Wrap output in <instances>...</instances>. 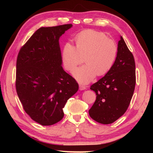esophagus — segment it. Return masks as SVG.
<instances>
[{"instance_id": "34e87169", "label": "esophagus", "mask_w": 153, "mask_h": 153, "mask_svg": "<svg viewBox=\"0 0 153 153\" xmlns=\"http://www.w3.org/2000/svg\"><path fill=\"white\" fill-rule=\"evenodd\" d=\"M79 90H85V89H86V88H87L86 86H83V85H81V84H79Z\"/></svg>"}]
</instances>
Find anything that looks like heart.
<instances>
[{"label": "heart", "mask_w": 153, "mask_h": 153, "mask_svg": "<svg viewBox=\"0 0 153 153\" xmlns=\"http://www.w3.org/2000/svg\"><path fill=\"white\" fill-rule=\"evenodd\" d=\"M76 46L67 42L62 50V62L66 70L72 71L85 56L86 64L75 69L73 75L82 84L97 76H105L112 69L117 56V44L105 33L86 30L75 36Z\"/></svg>", "instance_id": "b5f03b06"}]
</instances>
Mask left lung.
I'll list each match as a JSON object with an SVG mask.
<instances>
[{
	"label": "left lung",
	"instance_id": "8db88e82",
	"mask_svg": "<svg viewBox=\"0 0 153 153\" xmlns=\"http://www.w3.org/2000/svg\"><path fill=\"white\" fill-rule=\"evenodd\" d=\"M117 48V56L112 69L90 86L97 98L89 115L102 124L112 123L126 113L135 89V61L121 36Z\"/></svg>",
	"mask_w": 153,
	"mask_h": 153
}]
</instances>
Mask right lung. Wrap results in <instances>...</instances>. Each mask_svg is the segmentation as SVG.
Segmentation results:
<instances>
[{
    "label": "right lung",
    "instance_id": "obj_1",
    "mask_svg": "<svg viewBox=\"0 0 153 153\" xmlns=\"http://www.w3.org/2000/svg\"><path fill=\"white\" fill-rule=\"evenodd\" d=\"M72 24L40 27L19 50L15 87L23 108L36 122L60 121L63 108L78 90V84L61 66L59 40Z\"/></svg>",
    "mask_w": 153,
    "mask_h": 153
}]
</instances>
